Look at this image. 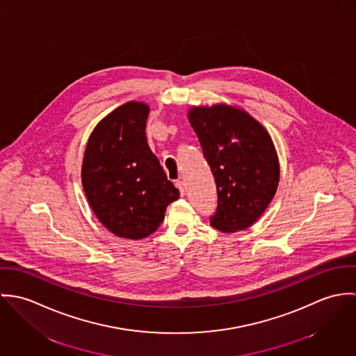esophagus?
Returning <instances> with one entry per match:
<instances>
[{
    "label": "esophagus",
    "instance_id": "obj_1",
    "mask_svg": "<svg viewBox=\"0 0 356 356\" xmlns=\"http://www.w3.org/2000/svg\"><path fill=\"white\" fill-rule=\"evenodd\" d=\"M175 186L179 189L181 195H182V196H185V192H186V184H185L184 181H177V182H175Z\"/></svg>",
    "mask_w": 356,
    "mask_h": 356
}]
</instances>
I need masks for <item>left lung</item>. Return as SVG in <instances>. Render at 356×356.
<instances>
[{"mask_svg": "<svg viewBox=\"0 0 356 356\" xmlns=\"http://www.w3.org/2000/svg\"><path fill=\"white\" fill-rule=\"evenodd\" d=\"M188 118L216 184L211 226L223 233L250 227L273 200L280 181L270 134L250 113L226 104L193 106Z\"/></svg>", "mask_w": 356, "mask_h": 356, "instance_id": "1", "label": "left lung"}]
</instances>
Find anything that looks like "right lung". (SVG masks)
<instances>
[{
	"instance_id": "obj_1",
	"label": "right lung",
	"mask_w": 356,
	"mask_h": 356,
	"mask_svg": "<svg viewBox=\"0 0 356 356\" xmlns=\"http://www.w3.org/2000/svg\"><path fill=\"white\" fill-rule=\"evenodd\" d=\"M149 106L120 105L96 126L82 163V185L102 225L118 237L145 238L161 225L179 191L147 143Z\"/></svg>"
}]
</instances>
